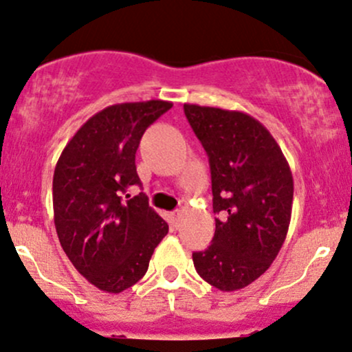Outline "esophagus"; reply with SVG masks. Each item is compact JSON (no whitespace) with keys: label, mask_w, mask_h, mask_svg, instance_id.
I'll return each instance as SVG.
<instances>
[{"label":"esophagus","mask_w":352,"mask_h":352,"mask_svg":"<svg viewBox=\"0 0 352 352\" xmlns=\"http://www.w3.org/2000/svg\"><path fill=\"white\" fill-rule=\"evenodd\" d=\"M172 218H173V225H175V227H179V225H180V218H182V213L179 212V210L172 213Z\"/></svg>","instance_id":"34e87169"}]
</instances>
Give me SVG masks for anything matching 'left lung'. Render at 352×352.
I'll list each match as a JSON object with an SVG mask.
<instances>
[{
	"label": "left lung",
	"mask_w": 352,
	"mask_h": 352,
	"mask_svg": "<svg viewBox=\"0 0 352 352\" xmlns=\"http://www.w3.org/2000/svg\"><path fill=\"white\" fill-rule=\"evenodd\" d=\"M208 155L215 235L193 265L220 292H236L263 274L292 221L293 175L263 124L240 111L184 104Z\"/></svg>",
	"instance_id": "8db88e82"
}]
</instances>
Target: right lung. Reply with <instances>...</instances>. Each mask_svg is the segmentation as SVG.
Here are the masks:
<instances>
[{
    "label": "right lung",
    "mask_w": 352,
    "mask_h": 352,
    "mask_svg": "<svg viewBox=\"0 0 352 352\" xmlns=\"http://www.w3.org/2000/svg\"><path fill=\"white\" fill-rule=\"evenodd\" d=\"M170 107L168 100L152 99L102 109L76 132L56 164L52 207L60 246L100 292L117 294L135 285L168 233L145 193L131 199L127 192L140 185L135 152L145 129Z\"/></svg>",
    "instance_id": "right-lung-1"
}]
</instances>
